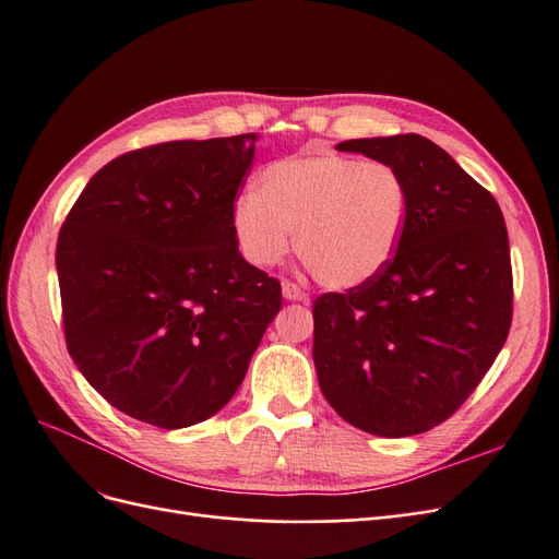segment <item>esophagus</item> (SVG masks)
Returning <instances> with one entry per match:
<instances>
[{"label": "esophagus", "instance_id": "1", "mask_svg": "<svg viewBox=\"0 0 559 559\" xmlns=\"http://www.w3.org/2000/svg\"><path fill=\"white\" fill-rule=\"evenodd\" d=\"M282 296L286 298V300H308V294L300 289L298 284H294V282H284L282 284Z\"/></svg>", "mask_w": 559, "mask_h": 559}]
</instances>
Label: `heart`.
Here are the masks:
<instances>
[{
	"label": "heart",
	"instance_id": "1",
	"mask_svg": "<svg viewBox=\"0 0 559 559\" xmlns=\"http://www.w3.org/2000/svg\"><path fill=\"white\" fill-rule=\"evenodd\" d=\"M411 193L396 167L312 151L259 173V193L233 200L230 226L242 257L277 265L292 247L329 289H359L396 259L408 228Z\"/></svg>",
	"mask_w": 559,
	"mask_h": 559
}]
</instances>
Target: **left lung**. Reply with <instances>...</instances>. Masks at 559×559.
<instances>
[{"label": "left lung", "mask_w": 559, "mask_h": 559, "mask_svg": "<svg viewBox=\"0 0 559 559\" xmlns=\"http://www.w3.org/2000/svg\"><path fill=\"white\" fill-rule=\"evenodd\" d=\"M396 167L408 228L384 273L314 300L321 394L361 431L401 438L445 421L495 364L513 317L509 233L492 193L421 134L335 146Z\"/></svg>", "instance_id": "obj_1"}]
</instances>
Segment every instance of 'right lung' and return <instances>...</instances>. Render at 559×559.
I'll use <instances>...</instances> for the list:
<instances>
[{
	"label": "right lung",
	"mask_w": 559,
	"mask_h": 559,
	"mask_svg": "<svg viewBox=\"0 0 559 559\" xmlns=\"http://www.w3.org/2000/svg\"><path fill=\"white\" fill-rule=\"evenodd\" d=\"M259 134L165 142L107 163L58 235L62 324L81 376L160 429L216 415L238 392L282 286L230 226Z\"/></svg>",
	"instance_id": "add662e5"
}]
</instances>
